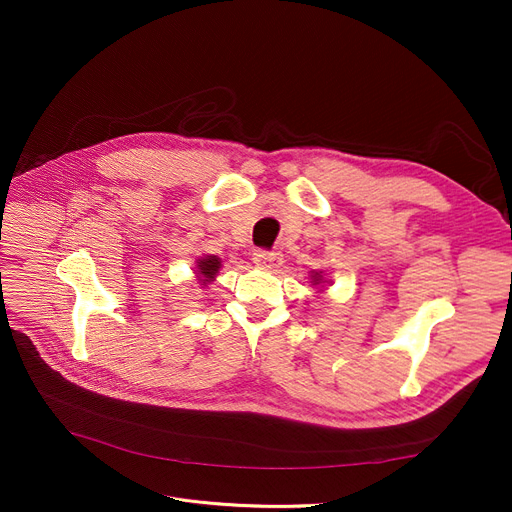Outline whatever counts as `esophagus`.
Returning <instances> with one entry per match:
<instances>
[{"mask_svg": "<svg viewBox=\"0 0 512 512\" xmlns=\"http://www.w3.org/2000/svg\"><path fill=\"white\" fill-rule=\"evenodd\" d=\"M282 261L280 253H270V251H255L253 253V263L257 267H278Z\"/></svg>", "mask_w": 512, "mask_h": 512, "instance_id": "34e87169", "label": "esophagus"}]
</instances>
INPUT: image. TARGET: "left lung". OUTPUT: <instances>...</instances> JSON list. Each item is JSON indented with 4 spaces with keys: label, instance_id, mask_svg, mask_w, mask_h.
Segmentation results:
<instances>
[{
    "label": "left lung",
    "instance_id": "1",
    "mask_svg": "<svg viewBox=\"0 0 512 512\" xmlns=\"http://www.w3.org/2000/svg\"><path fill=\"white\" fill-rule=\"evenodd\" d=\"M311 280H313V284H319V282H324V278H321V272H313Z\"/></svg>",
    "mask_w": 512,
    "mask_h": 512
}]
</instances>
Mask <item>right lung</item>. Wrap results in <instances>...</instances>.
I'll use <instances>...</instances> for the list:
<instances>
[{
    "label": "right lung",
    "instance_id": "1",
    "mask_svg": "<svg viewBox=\"0 0 512 512\" xmlns=\"http://www.w3.org/2000/svg\"><path fill=\"white\" fill-rule=\"evenodd\" d=\"M220 267H222L220 257H215V255H205V257H199V259H197L195 274H197V278H199L203 284H209L215 276H218Z\"/></svg>",
    "mask_w": 512,
    "mask_h": 512
}]
</instances>
